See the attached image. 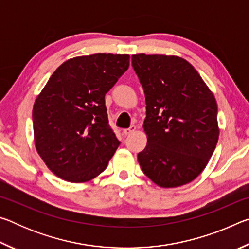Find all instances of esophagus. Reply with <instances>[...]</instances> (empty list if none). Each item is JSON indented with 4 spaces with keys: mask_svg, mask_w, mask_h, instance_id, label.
Returning a JSON list of instances; mask_svg holds the SVG:
<instances>
[{
    "mask_svg": "<svg viewBox=\"0 0 249 249\" xmlns=\"http://www.w3.org/2000/svg\"><path fill=\"white\" fill-rule=\"evenodd\" d=\"M135 130H136V126H135V125H132V126H130L129 128H125V129H123V133H124L125 135H129V134L134 133Z\"/></svg>",
    "mask_w": 249,
    "mask_h": 249,
    "instance_id": "esophagus-1",
    "label": "esophagus"
}]
</instances>
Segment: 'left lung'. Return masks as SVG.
Masks as SVG:
<instances>
[{
	"label": "left lung",
	"instance_id": "obj_1",
	"mask_svg": "<svg viewBox=\"0 0 249 249\" xmlns=\"http://www.w3.org/2000/svg\"><path fill=\"white\" fill-rule=\"evenodd\" d=\"M132 64L146 98L147 145L137 156L142 170L161 188L191 182L209 163L220 135L213 92L181 57L137 53Z\"/></svg>",
	"mask_w": 249,
	"mask_h": 249
}]
</instances>
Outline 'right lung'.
I'll use <instances>...</instances> for the list:
<instances>
[{
    "instance_id": "1",
    "label": "right lung",
    "mask_w": 249,
    "mask_h": 249,
    "mask_svg": "<svg viewBox=\"0 0 249 249\" xmlns=\"http://www.w3.org/2000/svg\"><path fill=\"white\" fill-rule=\"evenodd\" d=\"M129 67V54L68 59L49 78L33 107L34 142L49 170L73 183L94 179L120 145L108 125L105 94Z\"/></svg>"
}]
</instances>
